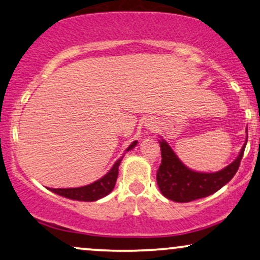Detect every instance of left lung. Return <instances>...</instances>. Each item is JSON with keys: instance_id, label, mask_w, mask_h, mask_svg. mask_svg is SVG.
<instances>
[{"instance_id": "obj_1", "label": "left lung", "mask_w": 260, "mask_h": 260, "mask_svg": "<svg viewBox=\"0 0 260 260\" xmlns=\"http://www.w3.org/2000/svg\"><path fill=\"white\" fill-rule=\"evenodd\" d=\"M246 143L238 158L224 169L217 173H198L183 166L167 141L159 140L162 163L157 170V183L160 192L166 198L177 203H188L217 192L231 181L238 172Z\"/></svg>"}]
</instances>
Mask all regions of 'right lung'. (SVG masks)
Segmentation results:
<instances>
[{"label":"right lung","instance_id":"obj_1","mask_svg":"<svg viewBox=\"0 0 260 260\" xmlns=\"http://www.w3.org/2000/svg\"><path fill=\"white\" fill-rule=\"evenodd\" d=\"M136 145L137 141H133L128 146L127 151L132 150ZM122 158L123 157L117 159L113 166V168L109 170V173L106 174L102 179L91 183V185L78 187V188H50V190L58 196L66 197V198L73 200H79V202H94V200L103 198V197L108 196L114 189L115 183H116L117 174H119V166Z\"/></svg>","mask_w":260,"mask_h":260}]
</instances>
